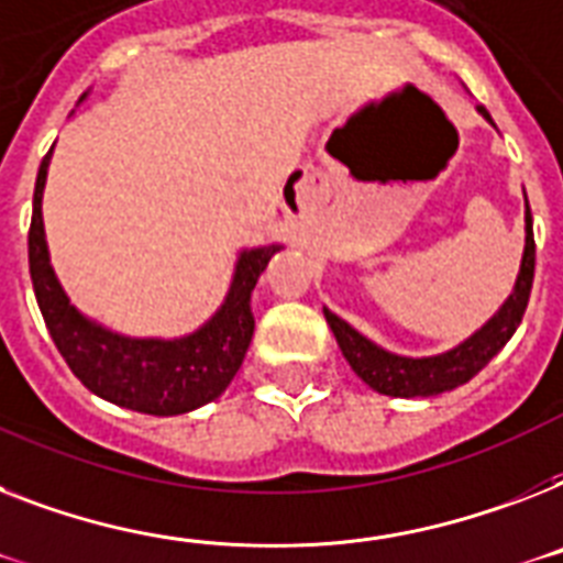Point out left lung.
<instances>
[{
  "instance_id": "1",
  "label": "left lung",
  "mask_w": 563,
  "mask_h": 563,
  "mask_svg": "<svg viewBox=\"0 0 563 563\" xmlns=\"http://www.w3.org/2000/svg\"><path fill=\"white\" fill-rule=\"evenodd\" d=\"M477 112L495 126L486 107H477ZM523 219H527V242H523V257H520L518 277H515V286H511L509 297H506L500 309L474 335L465 338L463 344H456L454 350H445L440 355H424V358L396 355L390 350H385V346L373 344L369 338L361 335L358 329L350 327L344 318H338L335 312L323 309V318H327L329 329H332V335H335L344 358L355 369V376L376 393L399 396V399H416V396L428 399V396H440V393L454 390V387L472 382L479 369L486 367L488 361L495 358L509 344V338L515 335V329L520 327L523 312H527L534 277V234L529 202L527 217Z\"/></svg>"
}]
</instances>
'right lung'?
Instances as JSON below:
<instances>
[{
	"label": "right lung",
	"mask_w": 563,
	"mask_h": 563,
	"mask_svg": "<svg viewBox=\"0 0 563 563\" xmlns=\"http://www.w3.org/2000/svg\"><path fill=\"white\" fill-rule=\"evenodd\" d=\"M86 98V95H84ZM80 98V100H84ZM54 150V147H52ZM52 153L36 173L29 231V266L36 303L59 355L95 396L150 416H178L219 399L254 335L251 291L280 245L242 249L225 300L181 338H132L86 318L59 286L45 242L43 190Z\"/></svg>",
	"instance_id": "right-lung-1"
}]
</instances>
